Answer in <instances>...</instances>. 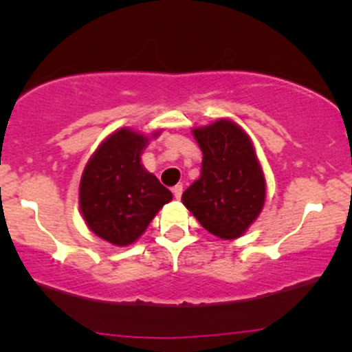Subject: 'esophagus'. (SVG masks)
<instances>
[{"label":"esophagus","instance_id":"1","mask_svg":"<svg viewBox=\"0 0 352 352\" xmlns=\"http://www.w3.org/2000/svg\"><path fill=\"white\" fill-rule=\"evenodd\" d=\"M172 193H173V197L177 198V200H180L182 193H184V187H182V185H175V187L172 188Z\"/></svg>","mask_w":352,"mask_h":352}]
</instances>
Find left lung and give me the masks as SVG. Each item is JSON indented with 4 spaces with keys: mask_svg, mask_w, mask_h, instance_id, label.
<instances>
[{
    "mask_svg": "<svg viewBox=\"0 0 352 352\" xmlns=\"http://www.w3.org/2000/svg\"><path fill=\"white\" fill-rule=\"evenodd\" d=\"M203 152L200 179L182 195V203L206 231L219 239H238L264 208L265 179L248 133L231 120L195 128Z\"/></svg>",
    "mask_w": 352,
    "mask_h": 352,
    "instance_id": "1",
    "label": "left lung"
}]
</instances>
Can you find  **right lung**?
<instances>
[{
	"instance_id": "obj_1",
	"label": "right lung",
	"mask_w": 352,
	"mask_h": 352,
	"mask_svg": "<svg viewBox=\"0 0 352 352\" xmlns=\"http://www.w3.org/2000/svg\"><path fill=\"white\" fill-rule=\"evenodd\" d=\"M160 131L146 135L131 128L109 134L85 165L78 203L87 226L114 245H129L142 236L165 203L172 200L141 154Z\"/></svg>"
}]
</instances>
